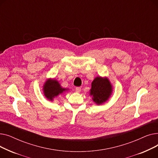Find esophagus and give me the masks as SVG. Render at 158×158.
I'll use <instances>...</instances> for the list:
<instances>
[{"mask_svg": "<svg viewBox=\"0 0 158 158\" xmlns=\"http://www.w3.org/2000/svg\"><path fill=\"white\" fill-rule=\"evenodd\" d=\"M81 87H76V92H77V93H79L81 92Z\"/></svg>", "mask_w": 158, "mask_h": 158, "instance_id": "esophagus-1", "label": "esophagus"}]
</instances>
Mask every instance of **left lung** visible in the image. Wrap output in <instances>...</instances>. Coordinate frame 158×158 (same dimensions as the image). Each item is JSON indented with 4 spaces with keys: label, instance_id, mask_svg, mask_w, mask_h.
<instances>
[{
    "label": "left lung",
    "instance_id": "8db88e82",
    "mask_svg": "<svg viewBox=\"0 0 158 158\" xmlns=\"http://www.w3.org/2000/svg\"><path fill=\"white\" fill-rule=\"evenodd\" d=\"M112 91L113 87L109 79L98 76L92 82L89 94L92 96L93 101L97 105H100L108 100Z\"/></svg>",
    "mask_w": 158,
    "mask_h": 158
}]
</instances>
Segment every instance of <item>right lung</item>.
I'll list each match as a JSON object with an SVG mask.
<instances>
[{
    "label": "right lung",
    "mask_w": 158,
    "mask_h": 158,
    "mask_svg": "<svg viewBox=\"0 0 158 158\" xmlns=\"http://www.w3.org/2000/svg\"><path fill=\"white\" fill-rule=\"evenodd\" d=\"M43 88L45 97L48 100L51 101H53L55 97L68 90V89L62 88L59 82L54 79H47L44 83Z\"/></svg>",
    "instance_id": "add662e5"
}]
</instances>
